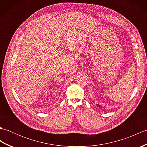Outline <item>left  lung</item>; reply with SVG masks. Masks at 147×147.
I'll return each mask as SVG.
<instances>
[{
    "label": "left lung",
    "instance_id": "8db88e82",
    "mask_svg": "<svg viewBox=\"0 0 147 147\" xmlns=\"http://www.w3.org/2000/svg\"><path fill=\"white\" fill-rule=\"evenodd\" d=\"M96 106H97V107H102V106H100V105H98V104H96Z\"/></svg>",
    "mask_w": 147,
    "mask_h": 147
}]
</instances>
